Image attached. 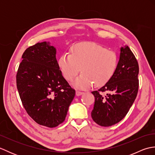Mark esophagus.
Listing matches in <instances>:
<instances>
[{"mask_svg":"<svg viewBox=\"0 0 155 155\" xmlns=\"http://www.w3.org/2000/svg\"><path fill=\"white\" fill-rule=\"evenodd\" d=\"M82 94H83V92L80 91H76V94L77 95V96H80Z\"/></svg>","mask_w":155,"mask_h":155,"instance_id":"obj_1","label":"esophagus"}]
</instances>
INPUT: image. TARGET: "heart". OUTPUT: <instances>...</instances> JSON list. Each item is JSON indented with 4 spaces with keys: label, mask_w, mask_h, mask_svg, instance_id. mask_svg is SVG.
<instances>
[{
    "label": "heart",
    "mask_w": 155,
    "mask_h": 155,
    "mask_svg": "<svg viewBox=\"0 0 155 155\" xmlns=\"http://www.w3.org/2000/svg\"><path fill=\"white\" fill-rule=\"evenodd\" d=\"M58 67L67 81H72L78 72L82 74L74 81L77 87L84 88L103 86L116 72L118 56L116 52L93 42H82L74 45L70 52L62 54L58 61Z\"/></svg>",
    "instance_id": "b5f03b06"
}]
</instances>
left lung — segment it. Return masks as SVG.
Here are the masks:
<instances>
[{
	"instance_id": "obj_1",
	"label": "left lung",
	"mask_w": 155,
	"mask_h": 155,
	"mask_svg": "<svg viewBox=\"0 0 155 155\" xmlns=\"http://www.w3.org/2000/svg\"><path fill=\"white\" fill-rule=\"evenodd\" d=\"M139 72V64L133 52L128 46L122 47L113 77L100 89L92 92L95 101L91 117L95 123L110 127L126 116L138 93Z\"/></svg>"
}]
</instances>
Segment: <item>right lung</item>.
<instances>
[{
    "instance_id": "right-lung-1",
    "label": "right lung",
    "mask_w": 155,
    "mask_h": 155,
    "mask_svg": "<svg viewBox=\"0 0 155 155\" xmlns=\"http://www.w3.org/2000/svg\"><path fill=\"white\" fill-rule=\"evenodd\" d=\"M16 73V87L25 109L38 124L57 127L65 120L75 90L62 75L56 48L38 42L26 49Z\"/></svg>"
}]
</instances>
